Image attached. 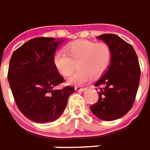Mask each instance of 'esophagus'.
Instances as JSON below:
<instances>
[{
	"mask_svg": "<svg viewBox=\"0 0 150 150\" xmlns=\"http://www.w3.org/2000/svg\"><path fill=\"white\" fill-rule=\"evenodd\" d=\"M86 90V88H78V87H76V88H75V90H77L78 92H84Z\"/></svg>",
	"mask_w": 150,
	"mask_h": 150,
	"instance_id": "1",
	"label": "esophagus"
}]
</instances>
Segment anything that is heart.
I'll list each match as a JSON object with an SVG mask.
<instances>
[{"label": "heart", "mask_w": 150, "mask_h": 150, "mask_svg": "<svg viewBox=\"0 0 150 150\" xmlns=\"http://www.w3.org/2000/svg\"><path fill=\"white\" fill-rule=\"evenodd\" d=\"M111 50L107 43L92 41H77L69 44L64 50H58L53 56V64L63 76H68L77 64L78 71L67 78V83L81 86L93 76H99L109 66Z\"/></svg>", "instance_id": "heart-1"}]
</instances>
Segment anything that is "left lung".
I'll list each match as a JSON object with an SVG mask.
<instances>
[{
  "label": "left lung",
  "instance_id": "8db88e82",
  "mask_svg": "<svg viewBox=\"0 0 150 150\" xmlns=\"http://www.w3.org/2000/svg\"><path fill=\"white\" fill-rule=\"evenodd\" d=\"M110 47L111 63L99 80L98 100L90 107L92 113L102 120L120 119L131 109L137 95L141 69L134 48L114 34L97 37Z\"/></svg>",
  "mask_w": 150,
  "mask_h": 150
}]
</instances>
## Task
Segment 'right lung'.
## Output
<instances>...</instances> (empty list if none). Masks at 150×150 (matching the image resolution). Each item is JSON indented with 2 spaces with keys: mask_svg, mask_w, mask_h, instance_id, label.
<instances>
[{
  "mask_svg": "<svg viewBox=\"0 0 150 150\" xmlns=\"http://www.w3.org/2000/svg\"><path fill=\"white\" fill-rule=\"evenodd\" d=\"M64 39L38 37L13 53L8 81L17 106L26 118L39 124L52 122L64 111L74 88H54L64 78L53 64L56 49Z\"/></svg>",
  "mask_w": 150,
  "mask_h": 150,
  "instance_id": "1",
  "label": "right lung"
}]
</instances>
